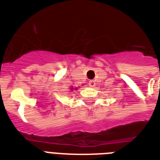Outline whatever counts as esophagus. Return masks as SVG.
I'll return each mask as SVG.
<instances>
[{
	"instance_id": "34e87169",
	"label": "esophagus",
	"mask_w": 160,
	"mask_h": 160,
	"mask_svg": "<svg viewBox=\"0 0 160 160\" xmlns=\"http://www.w3.org/2000/svg\"><path fill=\"white\" fill-rule=\"evenodd\" d=\"M95 81L94 80H90L89 81V86H91V87H94L95 86Z\"/></svg>"
}]
</instances>
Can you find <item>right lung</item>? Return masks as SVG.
I'll use <instances>...</instances> for the list:
<instances>
[{"label":"right lung","mask_w":160,"mask_h":160,"mask_svg":"<svg viewBox=\"0 0 160 160\" xmlns=\"http://www.w3.org/2000/svg\"><path fill=\"white\" fill-rule=\"evenodd\" d=\"M71 89H73V88H71ZM71 91H72V90H71Z\"/></svg>","instance_id":"add662e5"}]
</instances>
